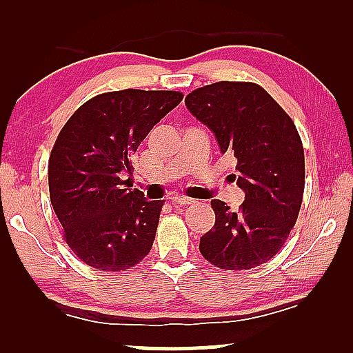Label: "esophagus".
<instances>
[{"mask_svg": "<svg viewBox=\"0 0 353 353\" xmlns=\"http://www.w3.org/2000/svg\"><path fill=\"white\" fill-rule=\"evenodd\" d=\"M192 203H193L192 198L172 196V205H174V206H188V205H192Z\"/></svg>", "mask_w": 353, "mask_h": 353, "instance_id": "obj_1", "label": "esophagus"}]
</instances>
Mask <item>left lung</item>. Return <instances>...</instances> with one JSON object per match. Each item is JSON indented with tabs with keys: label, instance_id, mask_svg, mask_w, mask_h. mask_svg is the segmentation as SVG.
<instances>
[{
	"label": "left lung",
	"instance_id": "left-lung-1",
	"mask_svg": "<svg viewBox=\"0 0 353 353\" xmlns=\"http://www.w3.org/2000/svg\"><path fill=\"white\" fill-rule=\"evenodd\" d=\"M193 117L236 158L238 211L212 200L216 224L200 252L221 269L246 270L270 261L294 227L304 195V148L294 123L259 84L219 81L185 97Z\"/></svg>",
	"mask_w": 353,
	"mask_h": 353
}]
</instances>
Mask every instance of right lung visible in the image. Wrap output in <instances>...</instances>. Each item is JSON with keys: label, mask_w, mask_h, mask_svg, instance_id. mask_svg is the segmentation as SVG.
<instances>
[{"label": "right lung", "mask_w": 353, "mask_h": 353, "mask_svg": "<svg viewBox=\"0 0 353 353\" xmlns=\"http://www.w3.org/2000/svg\"><path fill=\"white\" fill-rule=\"evenodd\" d=\"M182 97L142 89L101 94L59 134L48 166L49 196L67 245L89 267L126 270L150 252L163 201L126 188L132 155Z\"/></svg>", "instance_id": "add662e5"}]
</instances>
